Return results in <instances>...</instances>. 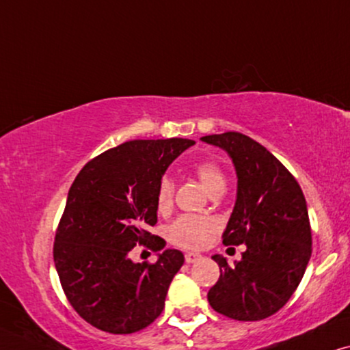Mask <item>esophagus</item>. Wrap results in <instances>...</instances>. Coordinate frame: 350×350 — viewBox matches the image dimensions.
Instances as JSON below:
<instances>
[{
	"instance_id": "esophagus-1",
	"label": "esophagus",
	"mask_w": 350,
	"mask_h": 350,
	"mask_svg": "<svg viewBox=\"0 0 350 350\" xmlns=\"http://www.w3.org/2000/svg\"><path fill=\"white\" fill-rule=\"evenodd\" d=\"M202 259V254L198 253H192V251H189V253H185V262L192 264V262H197V260Z\"/></svg>"
}]
</instances>
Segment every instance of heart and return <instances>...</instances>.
Listing matches in <instances>:
<instances>
[{"label":"heart","mask_w":350,"mask_h":350,"mask_svg":"<svg viewBox=\"0 0 350 350\" xmlns=\"http://www.w3.org/2000/svg\"><path fill=\"white\" fill-rule=\"evenodd\" d=\"M193 174L197 176L203 189L211 195L216 190L226 187V178L221 166L216 161L203 160L193 166ZM174 198V183L170 178H163L157 189V208L160 213L170 211ZM217 229L216 219L198 214H183L167 227V239L180 248L197 250L206 243L209 235Z\"/></svg>","instance_id":"obj_1"}]
</instances>
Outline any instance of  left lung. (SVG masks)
<instances>
[{
	"label": "left lung",
	"instance_id": "8db88e82",
	"mask_svg": "<svg viewBox=\"0 0 350 350\" xmlns=\"http://www.w3.org/2000/svg\"><path fill=\"white\" fill-rule=\"evenodd\" d=\"M234 161L239 185L224 245H245L234 264L214 254L221 275L208 291L209 306L240 321L273 315L296 291L312 254L304 193L295 176L264 146L241 133L202 137Z\"/></svg>",
	"mask_w": 350,
	"mask_h": 350
}]
</instances>
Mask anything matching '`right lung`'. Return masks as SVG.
<instances>
[{
    "label": "right lung",
    "instance_id": "1",
    "mask_svg": "<svg viewBox=\"0 0 350 350\" xmlns=\"http://www.w3.org/2000/svg\"><path fill=\"white\" fill-rule=\"evenodd\" d=\"M193 144L178 137L124 142L92 158L75 178L53 254L65 296L92 327L129 334L161 314L184 254L166 250L150 264L133 262L129 253L136 245L155 253L166 246L147 230L157 224V189L167 166Z\"/></svg>",
    "mask_w": 350,
    "mask_h": 350
}]
</instances>
